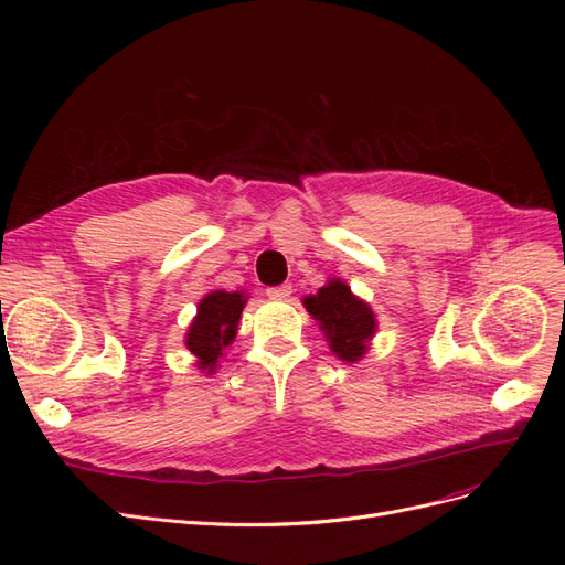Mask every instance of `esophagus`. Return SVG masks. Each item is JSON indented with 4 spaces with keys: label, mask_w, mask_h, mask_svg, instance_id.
<instances>
[{
    "label": "esophagus",
    "mask_w": 565,
    "mask_h": 565,
    "mask_svg": "<svg viewBox=\"0 0 565 565\" xmlns=\"http://www.w3.org/2000/svg\"><path fill=\"white\" fill-rule=\"evenodd\" d=\"M266 295H268L270 299H287L289 295H292V285L285 282V285H278V287H268Z\"/></svg>",
    "instance_id": "1"
}]
</instances>
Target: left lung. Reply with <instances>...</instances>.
<instances>
[{"label": "left lung", "instance_id": "obj_1", "mask_svg": "<svg viewBox=\"0 0 565 565\" xmlns=\"http://www.w3.org/2000/svg\"><path fill=\"white\" fill-rule=\"evenodd\" d=\"M303 306L320 322L332 351L341 361H361L367 341L374 334V316L370 306L351 295V287L332 280L318 289V295L306 297Z\"/></svg>", "mask_w": 565, "mask_h": 565}]
</instances>
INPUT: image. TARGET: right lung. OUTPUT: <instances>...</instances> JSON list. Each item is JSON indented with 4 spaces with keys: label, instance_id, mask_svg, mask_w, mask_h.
<instances>
[{
    "label": "right lung",
    "instance_id": "obj_1",
    "mask_svg": "<svg viewBox=\"0 0 565 565\" xmlns=\"http://www.w3.org/2000/svg\"><path fill=\"white\" fill-rule=\"evenodd\" d=\"M243 306L241 292H212L200 301L198 316L185 337V347L198 358L200 370L214 372L218 358L237 332Z\"/></svg>",
    "mask_w": 565,
    "mask_h": 565
}]
</instances>
